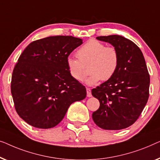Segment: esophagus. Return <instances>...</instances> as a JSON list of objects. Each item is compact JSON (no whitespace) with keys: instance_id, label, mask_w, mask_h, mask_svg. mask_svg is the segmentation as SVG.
Listing matches in <instances>:
<instances>
[{"instance_id":"esophagus-1","label":"esophagus","mask_w":160,"mask_h":160,"mask_svg":"<svg viewBox=\"0 0 160 160\" xmlns=\"http://www.w3.org/2000/svg\"><path fill=\"white\" fill-rule=\"evenodd\" d=\"M86 91H87V96H88V97H91V96H92L91 90L88 88H87Z\"/></svg>"}]
</instances>
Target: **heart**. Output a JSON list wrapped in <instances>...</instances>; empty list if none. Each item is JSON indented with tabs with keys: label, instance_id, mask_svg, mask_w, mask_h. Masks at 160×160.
Returning a JSON list of instances; mask_svg holds the SVG:
<instances>
[{
	"label": "heart",
	"instance_id": "obj_1",
	"mask_svg": "<svg viewBox=\"0 0 160 160\" xmlns=\"http://www.w3.org/2000/svg\"><path fill=\"white\" fill-rule=\"evenodd\" d=\"M78 59L68 57L67 67L73 79L82 81L86 75L85 65L90 64V75L85 83L88 85L96 84L101 80H107L113 77L118 68L119 55L117 49L106 46L96 40H90L82 45L76 52Z\"/></svg>",
	"mask_w": 160,
	"mask_h": 160
}]
</instances>
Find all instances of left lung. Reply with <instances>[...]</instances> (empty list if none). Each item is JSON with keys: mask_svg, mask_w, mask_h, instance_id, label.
Wrapping results in <instances>:
<instances>
[{"mask_svg": "<svg viewBox=\"0 0 160 160\" xmlns=\"http://www.w3.org/2000/svg\"><path fill=\"white\" fill-rule=\"evenodd\" d=\"M119 55L118 68L113 77L92 89L100 102L92 118L104 130H122L137 120L148 98L150 78L143 55L131 40L120 35L100 36Z\"/></svg>", "mask_w": 160, "mask_h": 160, "instance_id": "obj_1", "label": "left lung"}]
</instances>
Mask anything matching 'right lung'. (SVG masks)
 Segmentation results:
<instances>
[{
    "instance_id": "add662e5",
    "label": "right lung",
    "mask_w": 160,
    "mask_h": 160,
    "mask_svg": "<svg viewBox=\"0 0 160 160\" xmlns=\"http://www.w3.org/2000/svg\"><path fill=\"white\" fill-rule=\"evenodd\" d=\"M82 44L72 36H51L27 46L13 69L11 91L16 111L35 128L58 125L72 103L86 97L85 86L69 75V55Z\"/></svg>"
}]
</instances>
